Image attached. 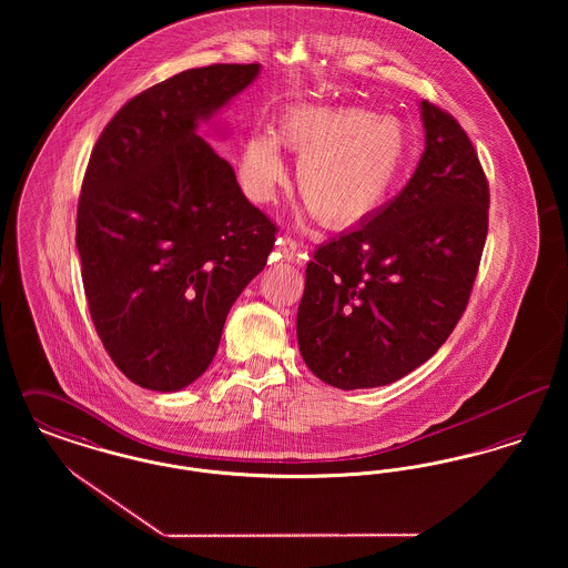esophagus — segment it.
Listing matches in <instances>:
<instances>
[{"instance_id": "1", "label": "esophagus", "mask_w": 568, "mask_h": 568, "mask_svg": "<svg viewBox=\"0 0 568 568\" xmlns=\"http://www.w3.org/2000/svg\"><path fill=\"white\" fill-rule=\"evenodd\" d=\"M276 253L285 260V262H294L297 257V243L290 236H281L276 241Z\"/></svg>"}]
</instances>
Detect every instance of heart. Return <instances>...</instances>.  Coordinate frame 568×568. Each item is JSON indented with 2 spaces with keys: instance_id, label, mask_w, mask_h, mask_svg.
<instances>
[{
  "instance_id": "1",
  "label": "heart",
  "mask_w": 568,
  "mask_h": 568,
  "mask_svg": "<svg viewBox=\"0 0 568 568\" xmlns=\"http://www.w3.org/2000/svg\"><path fill=\"white\" fill-rule=\"evenodd\" d=\"M281 144L300 158L297 191L329 230H353L377 215L408 160V134L396 116L359 106H296L276 132L246 138L241 183L257 204L271 202L285 179Z\"/></svg>"
}]
</instances>
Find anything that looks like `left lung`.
I'll list each match as a JSON object with an SVG mask.
<instances>
[{
    "label": "left lung",
    "mask_w": 568,
    "mask_h": 568,
    "mask_svg": "<svg viewBox=\"0 0 568 568\" xmlns=\"http://www.w3.org/2000/svg\"><path fill=\"white\" fill-rule=\"evenodd\" d=\"M426 149L394 200L322 244L306 266L297 345L338 389L394 383L428 362L459 322L481 262L489 190L458 121L422 102Z\"/></svg>",
    "instance_id": "8db88e82"
}]
</instances>
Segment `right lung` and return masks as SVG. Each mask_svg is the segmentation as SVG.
<instances>
[{
	"label": "right lung",
	"mask_w": 568,
	"mask_h": 568,
	"mask_svg": "<svg viewBox=\"0 0 568 568\" xmlns=\"http://www.w3.org/2000/svg\"><path fill=\"white\" fill-rule=\"evenodd\" d=\"M260 74L215 63L119 110L82 181L77 248L93 325L116 368L153 392L206 373L225 317L274 246V223L197 134Z\"/></svg>",
	"instance_id": "right-lung-1"
}]
</instances>
